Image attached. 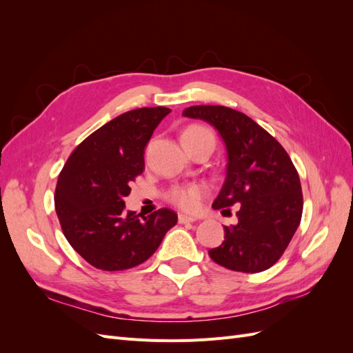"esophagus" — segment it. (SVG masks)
<instances>
[{"instance_id": "esophagus-1", "label": "esophagus", "mask_w": 353, "mask_h": 353, "mask_svg": "<svg viewBox=\"0 0 353 353\" xmlns=\"http://www.w3.org/2000/svg\"><path fill=\"white\" fill-rule=\"evenodd\" d=\"M178 221H179V223H190V222H194L196 218H194V216L184 215V213H179V215H178Z\"/></svg>"}]
</instances>
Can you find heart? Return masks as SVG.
<instances>
[{
	"label": "heart",
	"instance_id": "obj_1",
	"mask_svg": "<svg viewBox=\"0 0 353 353\" xmlns=\"http://www.w3.org/2000/svg\"><path fill=\"white\" fill-rule=\"evenodd\" d=\"M212 135V132L205 126L200 125H190L183 131V143L190 140H197L200 137ZM213 137V135H212ZM206 194V187L201 184H190V185H181L175 187L169 191L168 199L176 205L178 208L184 210H196L199 208V203L201 197Z\"/></svg>",
	"mask_w": 353,
	"mask_h": 353
}]
</instances>
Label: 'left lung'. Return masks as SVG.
Returning a JSON list of instances; mask_svg holds the SVG:
<instances>
[{
    "label": "left lung",
    "mask_w": 353,
    "mask_h": 353,
    "mask_svg": "<svg viewBox=\"0 0 353 353\" xmlns=\"http://www.w3.org/2000/svg\"><path fill=\"white\" fill-rule=\"evenodd\" d=\"M183 116L210 123L227 148L225 181L212 208L239 205V222L223 227L225 240L209 250L212 261L248 274L271 268L302 218V187L292 159L271 134L241 112L225 105H191Z\"/></svg>",
    "instance_id": "left-lung-1"
}]
</instances>
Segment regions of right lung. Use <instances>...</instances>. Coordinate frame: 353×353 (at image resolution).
<instances>
[{
    "instance_id": "1",
    "label": "right lung",
    "mask_w": 353,
    "mask_h": 353,
    "mask_svg": "<svg viewBox=\"0 0 353 353\" xmlns=\"http://www.w3.org/2000/svg\"><path fill=\"white\" fill-rule=\"evenodd\" d=\"M168 108H141L104 123L74 148L57 179L54 205L66 240L103 271L130 270L157 250L178 215L125 212L130 184L144 170V152Z\"/></svg>"
}]
</instances>
